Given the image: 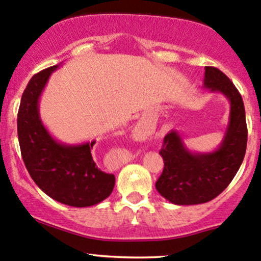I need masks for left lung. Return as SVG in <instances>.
Masks as SVG:
<instances>
[{
	"instance_id": "left-lung-1",
	"label": "left lung",
	"mask_w": 261,
	"mask_h": 261,
	"mask_svg": "<svg viewBox=\"0 0 261 261\" xmlns=\"http://www.w3.org/2000/svg\"><path fill=\"white\" fill-rule=\"evenodd\" d=\"M203 88L219 93L230 105L222 142L210 152H193L177 130L163 139L160 151L165 167L156 182L160 194L177 205L207 203L219 196L234 178L245 156L248 128L242 95L230 79L214 67L204 68Z\"/></svg>"
}]
</instances>
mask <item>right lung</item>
I'll return each mask as SVG.
<instances>
[{"label":"right lung","instance_id":"1","mask_svg":"<svg viewBox=\"0 0 261 261\" xmlns=\"http://www.w3.org/2000/svg\"><path fill=\"white\" fill-rule=\"evenodd\" d=\"M58 68L53 65L33 75L23 91L17 116L22 159L36 185L50 198L70 207H90L110 196L115 176L96 167L91 156L95 140L63 144L43 124L39 99Z\"/></svg>","mask_w":261,"mask_h":261}]
</instances>
